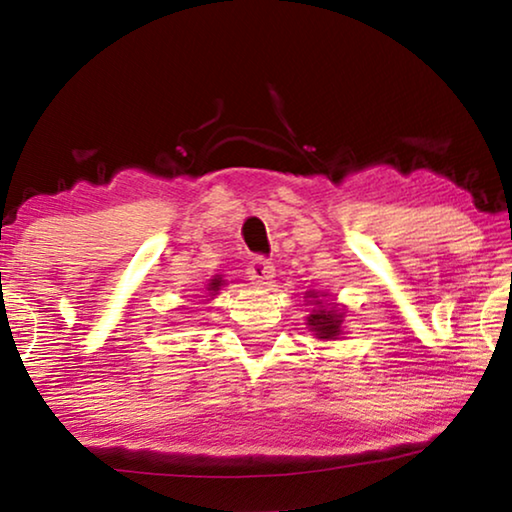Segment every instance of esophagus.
Wrapping results in <instances>:
<instances>
[{"mask_svg": "<svg viewBox=\"0 0 512 512\" xmlns=\"http://www.w3.org/2000/svg\"><path fill=\"white\" fill-rule=\"evenodd\" d=\"M246 273H248L250 280H253L255 284H259V287H268V284H271L273 277H275V268H273L271 262H268V259L253 257L248 262Z\"/></svg>", "mask_w": 512, "mask_h": 512, "instance_id": "obj_1", "label": "esophagus"}]
</instances>
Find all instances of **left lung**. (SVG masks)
<instances>
[{"mask_svg":"<svg viewBox=\"0 0 512 512\" xmlns=\"http://www.w3.org/2000/svg\"><path fill=\"white\" fill-rule=\"evenodd\" d=\"M305 298H311V302L316 305V309L311 311L307 318V325L311 327V332H316L318 339H325V341H332L336 336H341L343 311L336 305H332L329 309L323 307V302L318 300L314 291H307Z\"/></svg>","mask_w":512,"mask_h":512,"instance_id":"left-lung-1","label":"left lung"}]
</instances>
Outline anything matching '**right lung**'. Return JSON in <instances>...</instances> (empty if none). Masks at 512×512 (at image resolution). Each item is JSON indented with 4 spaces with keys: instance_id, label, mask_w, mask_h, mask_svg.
Masks as SVG:
<instances>
[{
    "instance_id": "obj_1",
    "label": "right lung",
    "mask_w": 512,
    "mask_h": 512,
    "mask_svg": "<svg viewBox=\"0 0 512 512\" xmlns=\"http://www.w3.org/2000/svg\"><path fill=\"white\" fill-rule=\"evenodd\" d=\"M223 277L221 275H216V277H212L210 280V284H207V291H210V296H216V291H219L221 287H223Z\"/></svg>"
}]
</instances>
